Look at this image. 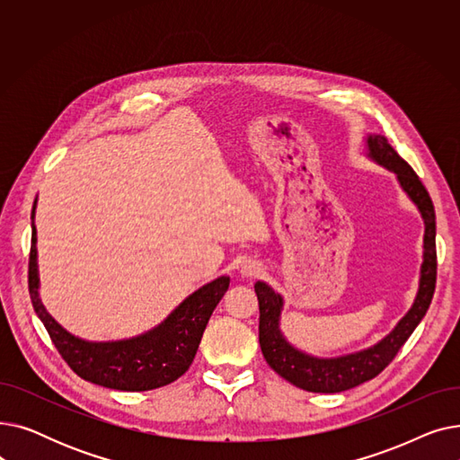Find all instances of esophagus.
<instances>
[{
    "instance_id": "esophagus-1",
    "label": "esophagus",
    "mask_w": 460,
    "mask_h": 460,
    "mask_svg": "<svg viewBox=\"0 0 460 460\" xmlns=\"http://www.w3.org/2000/svg\"><path fill=\"white\" fill-rule=\"evenodd\" d=\"M261 272H262V267L257 261H244L243 267H240V276L246 278V279L257 278Z\"/></svg>"
}]
</instances>
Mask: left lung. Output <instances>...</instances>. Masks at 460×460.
<instances>
[{
    "instance_id": "1",
    "label": "left lung",
    "mask_w": 460,
    "mask_h": 460,
    "mask_svg": "<svg viewBox=\"0 0 460 460\" xmlns=\"http://www.w3.org/2000/svg\"><path fill=\"white\" fill-rule=\"evenodd\" d=\"M366 156L392 172L423 220V259L416 298L404 317L375 345L356 352L321 358L296 349L281 332V311L285 300L274 288L255 283L259 300V343L267 364L287 382L313 394H340L375 378L390 361L425 317L437 283V216L429 193L414 169L410 167L380 134H366Z\"/></svg>"
}]
</instances>
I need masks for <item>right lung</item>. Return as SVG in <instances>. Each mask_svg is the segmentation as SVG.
Masks as SVG:
<instances>
[{
  "label": "right lung",
  "mask_w": 460,
  "mask_h": 460,
  "mask_svg": "<svg viewBox=\"0 0 460 460\" xmlns=\"http://www.w3.org/2000/svg\"><path fill=\"white\" fill-rule=\"evenodd\" d=\"M35 208L31 210L30 295L37 317L50 333L63 359L87 382L119 392H149L182 376L196 358L214 307L229 288V276H220L188 295L155 328L127 340L89 341L65 330L40 300L37 262Z\"/></svg>",
  "instance_id": "1"
}]
</instances>
